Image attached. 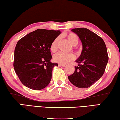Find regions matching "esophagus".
Listing matches in <instances>:
<instances>
[{"label":"esophagus","instance_id":"1","mask_svg":"<svg viewBox=\"0 0 120 120\" xmlns=\"http://www.w3.org/2000/svg\"><path fill=\"white\" fill-rule=\"evenodd\" d=\"M66 65L65 64H58V66H63V67H64Z\"/></svg>","mask_w":120,"mask_h":120}]
</instances>
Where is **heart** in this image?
I'll return each mask as SVG.
<instances>
[{
  "mask_svg": "<svg viewBox=\"0 0 120 120\" xmlns=\"http://www.w3.org/2000/svg\"><path fill=\"white\" fill-rule=\"evenodd\" d=\"M69 41L73 46L76 45L78 44L79 39L77 36L74 33H70L66 35ZM60 37H57L52 42L50 46V51L55 52L57 50V44ZM75 56L73 53H65L62 52H59L55 54L53 56L54 62L62 64H65L71 61L74 60Z\"/></svg>",
  "mask_w": 120,
  "mask_h": 120,
  "instance_id": "heart-1",
  "label": "heart"
}]
</instances>
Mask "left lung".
<instances>
[{"mask_svg":"<svg viewBox=\"0 0 120 120\" xmlns=\"http://www.w3.org/2000/svg\"><path fill=\"white\" fill-rule=\"evenodd\" d=\"M82 44L81 55L75 60L78 66L68 79L79 88H87L98 81L103 75L108 62L106 47L101 37L87 28L72 29Z\"/></svg>","mask_w":120,"mask_h":120,"instance_id":"obj_1","label":"left lung"}]
</instances>
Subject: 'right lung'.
Returning a JSON list of instances; mask_svg holds the SVG:
<instances>
[{"instance_id": "1", "label": "right lung", "mask_w": 120, "mask_h": 120, "mask_svg": "<svg viewBox=\"0 0 120 120\" xmlns=\"http://www.w3.org/2000/svg\"><path fill=\"white\" fill-rule=\"evenodd\" d=\"M60 30L38 29L19 40L14 52V68L23 84L40 90L49 84L52 71L57 63H51L50 46Z\"/></svg>"}]
</instances>
